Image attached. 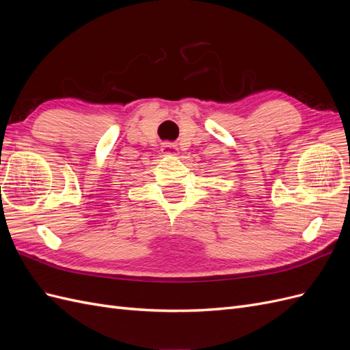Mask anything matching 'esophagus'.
<instances>
[{"instance_id": "esophagus-1", "label": "esophagus", "mask_w": 350, "mask_h": 350, "mask_svg": "<svg viewBox=\"0 0 350 350\" xmlns=\"http://www.w3.org/2000/svg\"><path fill=\"white\" fill-rule=\"evenodd\" d=\"M162 153H163L165 156H176L179 152H178L176 144L163 143V144H162Z\"/></svg>"}]
</instances>
